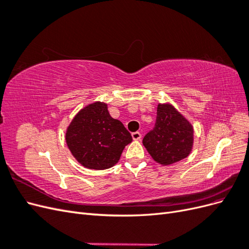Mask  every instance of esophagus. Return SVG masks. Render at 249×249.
I'll use <instances>...</instances> for the list:
<instances>
[{
	"instance_id": "1",
	"label": "esophagus",
	"mask_w": 249,
	"mask_h": 249,
	"mask_svg": "<svg viewBox=\"0 0 249 249\" xmlns=\"http://www.w3.org/2000/svg\"><path fill=\"white\" fill-rule=\"evenodd\" d=\"M132 137L134 140H140L142 136H141L140 132H134V133H132Z\"/></svg>"
}]
</instances>
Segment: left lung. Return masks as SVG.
<instances>
[{
	"label": "left lung",
	"mask_w": 249,
	"mask_h": 249,
	"mask_svg": "<svg viewBox=\"0 0 249 249\" xmlns=\"http://www.w3.org/2000/svg\"><path fill=\"white\" fill-rule=\"evenodd\" d=\"M153 159L170 165L185 159L192 150L193 127L170 104H159L154 129L142 140Z\"/></svg>",
	"instance_id": "1"
}]
</instances>
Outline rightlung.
Listing matches in <instances>:
<instances>
[{"instance_id":"obj_1","label":"right lung","mask_w":249,"mask_h":249,"mask_svg":"<svg viewBox=\"0 0 249 249\" xmlns=\"http://www.w3.org/2000/svg\"><path fill=\"white\" fill-rule=\"evenodd\" d=\"M65 140L81 165L103 170L114 166L133 139L122 122L110 116L107 104L95 102L73 117Z\"/></svg>"}]
</instances>
